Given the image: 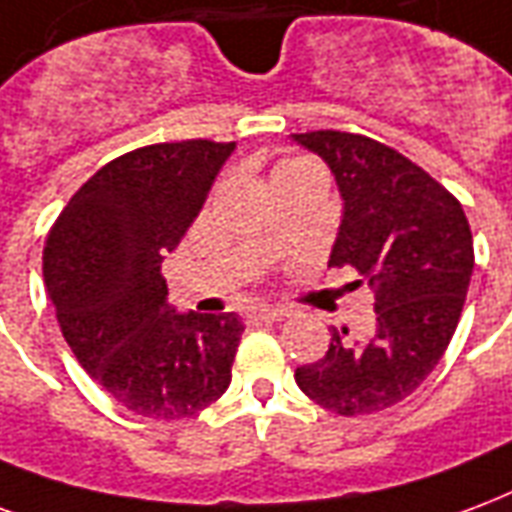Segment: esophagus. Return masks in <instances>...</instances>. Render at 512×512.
Returning <instances> with one entry per match:
<instances>
[{
	"label": "esophagus",
	"instance_id": "34e87169",
	"mask_svg": "<svg viewBox=\"0 0 512 512\" xmlns=\"http://www.w3.org/2000/svg\"><path fill=\"white\" fill-rule=\"evenodd\" d=\"M251 319H267V322H278V319H283L286 316V311L283 308H275V305H259V308H251V313H248Z\"/></svg>",
	"mask_w": 512,
	"mask_h": 512
}]
</instances>
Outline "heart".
<instances>
[{
  "label": "heart",
  "mask_w": 512,
  "mask_h": 512,
  "mask_svg": "<svg viewBox=\"0 0 512 512\" xmlns=\"http://www.w3.org/2000/svg\"><path fill=\"white\" fill-rule=\"evenodd\" d=\"M308 166H313V163H308V160H286V163H281V166L275 169V177H281V174H289V171L308 169Z\"/></svg>",
  "instance_id": "obj_1"
}]
</instances>
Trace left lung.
Listing matches in <instances>:
<instances>
[{
    "mask_svg": "<svg viewBox=\"0 0 512 512\" xmlns=\"http://www.w3.org/2000/svg\"><path fill=\"white\" fill-rule=\"evenodd\" d=\"M292 141L330 166L341 193L330 264L354 267L376 292L374 330L352 341L333 327L322 360L294 379L330 412H382L420 387L458 327L475 270L469 220L453 193L374 138L313 130Z\"/></svg>",
    "mask_w": 512,
    "mask_h": 512,
    "instance_id": "obj_1",
    "label": "left lung"
}]
</instances>
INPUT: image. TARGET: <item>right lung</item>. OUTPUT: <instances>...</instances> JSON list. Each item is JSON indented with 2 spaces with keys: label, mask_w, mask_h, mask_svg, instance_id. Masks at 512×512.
Returning <instances> with one entry per match:
<instances>
[{
  "label": "right lung",
  "mask_w": 512,
  "mask_h": 512,
  "mask_svg": "<svg viewBox=\"0 0 512 512\" xmlns=\"http://www.w3.org/2000/svg\"><path fill=\"white\" fill-rule=\"evenodd\" d=\"M234 147L196 138L133 149L89 177L48 231L43 278L67 346L141 417H193L231 382L237 313H177L160 264Z\"/></svg>",
  "instance_id": "obj_1"
}]
</instances>
